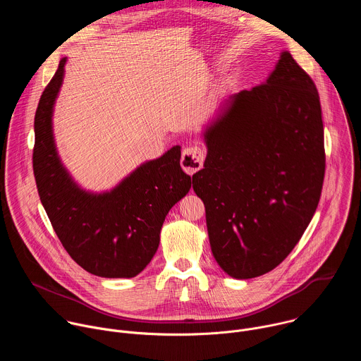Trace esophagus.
Returning <instances> with one entry per match:
<instances>
[{
  "label": "esophagus",
  "instance_id": "esophagus-1",
  "mask_svg": "<svg viewBox=\"0 0 361 361\" xmlns=\"http://www.w3.org/2000/svg\"><path fill=\"white\" fill-rule=\"evenodd\" d=\"M202 163H204V151L200 147H190L183 151L181 167L190 176L201 170Z\"/></svg>",
  "mask_w": 361,
  "mask_h": 361
}]
</instances>
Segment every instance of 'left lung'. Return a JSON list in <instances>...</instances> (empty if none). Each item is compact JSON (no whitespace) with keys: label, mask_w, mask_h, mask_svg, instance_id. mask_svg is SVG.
Returning <instances> with one entry per match:
<instances>
[{"label":"left lung","mask_w":361,"mask_h":361,"mask_svg":"<svg viewBox=\"0 0 361 361\" xmlns=\"http://www.w3.org/2000/svg\"><path fill=\"white\" fill-rule=\"evenodd\" d=\"M204 140L192 188L214 259L234 279L263 276L291 252L320 201L326 152L314 81L284 51L264 84L230 97Z\"/></svg>","instance_id":"8db88e82"}]
</instances>
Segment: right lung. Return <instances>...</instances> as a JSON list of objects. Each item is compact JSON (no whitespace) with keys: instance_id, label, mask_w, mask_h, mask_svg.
<instances>
[{"instance_id":"1","label":"right lung","mask_w":361,"mask_h":361,"mask_svg":"<svg viewBox=\"0 0 361 361\" xmlns=\"http://www.w3.org/2000/svg\"><path fill=\"white\" fill-rule=\"evenodd\" d=\"M66 61L45 87L34 118L32 169L39 200L78 266L99 277L131 279L156 254L166 216L191 188V177L181 170V149L176 145L109 192L81 190L59 159L51 124Z\"/></svg>"}]
</instances>
